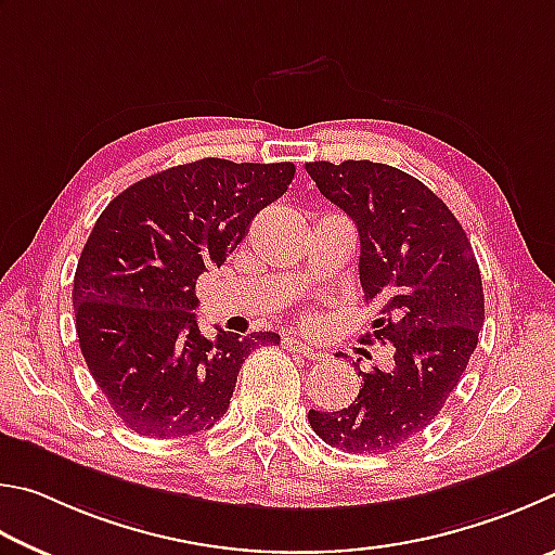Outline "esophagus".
<instances>
[{"mask_svg":"<svg viewBox=\"0 0 555 555\" xmlns=\"http://www.w3.org/2000/svg\"><path fill=\"white\" fill-rule=\"evenodd\" d=\"M283 346L287 348V351H293V353H299V356H305V358H309V361H317V358H322V353L319 351H314L312 346L309 344H305V341H299V338H285L283 341Z\"/></svg>","mask_w":555,"mask_h":555,"instance_id":"esophagus-1","label":"esophagus"}]
</instances>
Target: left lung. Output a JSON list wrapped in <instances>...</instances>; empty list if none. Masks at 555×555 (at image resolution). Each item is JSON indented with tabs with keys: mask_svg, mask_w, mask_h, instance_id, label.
Here are the masks:
<instances>
[{
	"mask_svg": "<svg viewBox=\"0 0 555 555\" xmlns=\"http://www.w3.org/2000/svg\"><path fill=\"white\" fill-rule=\"evenodd\" d=\"M328 202L356 221L365 305L380 307L373 334L392 367L358 375L363 387L338 412L309 410L322 441L348 453L392 451L443 410L478 346L485 295L478 260L443 199L385 163L305 165Z\"/></svg>",
	"mask_w": 555,
	"mask_h": 555,
	"instance_id": "obj_1",
	"label": "left lung"
}]
</instances>
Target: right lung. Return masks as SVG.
<instances>
[{
	"instance_id": "right-lung-1",
	"label": "right lung",
	"mask_w": 555,
	"mask_h": 555,
	"mask_svg": "<svg viewBox=\"0 0 555 555\" xmlns=\"http://www.w3.org/2000/svg\"><path fill=\"white\" fill-rule=\"evenodd\" d=\"M293 178V163L202 158L139 180L100 214L75 270V328L94 383L131 431L178 439L211 429L253 348L280 344L272 332L207 338L194 287Z\"/></svg>"
}]
</instances>
